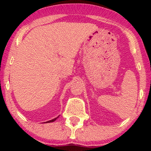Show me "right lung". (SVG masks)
<instances>
[{
  "instance_id": "add662e5",
  "label": "right lung",
  "mask_w": 151,
  "mask_h": 151,
  "mask_svg": "<svg viewBox=\"0 0 151 151\" xmlns=\"http://www.w3.org/2000/svg\"><path fill=\"white\" fill-rule=\"evenodd\" d=\"M58 117H57V118H55V119H52V120H50V121H47V122H54L56 119H57Z\"/></svg>"
}]
</instances>
